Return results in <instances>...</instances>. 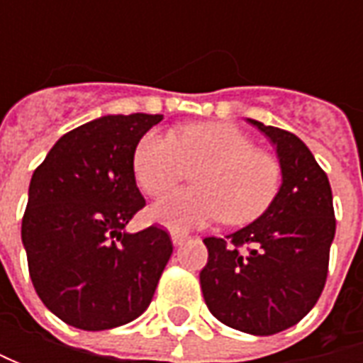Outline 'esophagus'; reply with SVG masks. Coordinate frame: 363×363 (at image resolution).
I'll list each match as a JSON object with an SVG mask.
<instances>
[{"label": "esophagus", "mask_w": 363, "mask_h": 363, "mask_svg": "<svg viewBox=\"0 0 363 363\" xmlns=\"http://www.w3.org/2000/svg\"><path fill=\"white\" fill-rule=\"evenodd\" d=\"M188 238H189L188 234H182V232H174V234H172V240H174L175 246H182V244L186 242Z\"/></svg>", "instance_id": "obj_1"}]
</instances>
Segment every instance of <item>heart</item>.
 I'll return each instance as SVG.
<instances>
[{"label":"heart","mask_w":363,"mask_h":363,"mask_svg":"<svg viewBox=\"0 0 363 363\" xmlns=\"http://www.w3.org/2000/svg\"><path fill=\"white\" fill-rule=\"evenodd\" d=\"M191 169L196 188L151 208V216L172 230L220 218L230 226L250 224L271 208L283 182L279 160L232 123H194L172 135L149 131L135 147L133 174L147 196L169 194Z\"/></svg>","instance_id":"1"}]
</instances>
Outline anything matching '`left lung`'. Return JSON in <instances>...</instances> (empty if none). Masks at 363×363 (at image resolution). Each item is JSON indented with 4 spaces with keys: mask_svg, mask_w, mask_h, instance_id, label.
I'll return each mask as SVG.
<instances>
[{
    "mask_svg": "<svg viewBox=\"0 0 363 363\" xmlns=\"http://www.w3.org/2000/svg\"><path fill=\"white\" fill-rule=\"evenodd\" d=\"M277 147L283 186L271 208L226 238L208 236L203 301L224 325L274 335L297 325L328 281L335 212L328 174L297 135L248 119Z\"/></svg>",
    "mask_w": 363,
    "mask_h": 363,
    "instance_id": "left-lung-1",
    "label": "left lung"
}]
</instances>
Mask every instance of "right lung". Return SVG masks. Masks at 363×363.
Here are the masks:
<instances>
[{
    "label": "right lung",
    "instance_id": "add662e5",
    "mask_svg": "<svg viewBox=\"0 0 363 363\" xmlns=\"http://www.w3.org/2000/svg\"><path fill=\"white\" fill-rule=\"evenodd\" d=\"M161 115H106L62 135L35 167L21 220L42 303L84 331L125 325L149 307L174 244L167 230L125 226L145 200L133 153Z\"/></svg>",
    "mask_w": 363,
    "mask_h": 363
}]
</instances>
